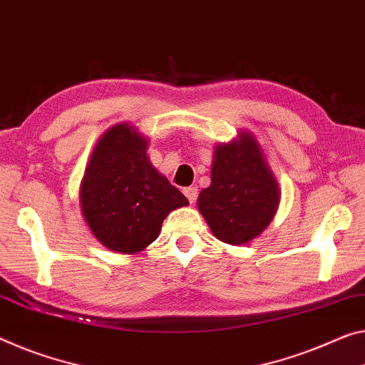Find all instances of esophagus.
Listing matches in <instances>:
<instances>
[{"mask_svg": "<svg viewBox=\"0 0 365 365\" xmlns=\"http://www.w3.org/2000/svg\"><path fill=\"white\" fill-rule=\"evenodd\" d=\"M182 192H184V195H186V197H187V200L190 202V204H194L195 199H197V187H192V186H190V187H186V189H184Z\"/></svg>", "mask_w": 365, "mask_h": 365, "instance_id": "esophagus-1", "label": "esophagus"}]
</instances>
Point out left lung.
I'll use <instances>...</instances> for the list:
<instances>
[{
	"instance_id": "1",
	"label": "left lung",
	"mask_w": 365,
	"mask_h": 365,
	"mask_svg": "<svg viewBox=\"0 0 365 365\" xmlns=\"http://www.w3.org/2000/svg\"><path fill=\"white\" fill-rule=\"evenodd\" d=\"M279 184L253 133L215 147L212 184L202 189L197 205L214 237L245 245L264 232L279 207Z\"/></svg>"
}]
</instances>
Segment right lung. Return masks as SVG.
I'll list each match as a JSON object with an SVG mask.
<instances>
[{
    "instance_id": "1",
    "label": "right lung",
    "mask_w": 365,
    "mask_h": 365,
    "mask_svg": "<svg viewBox=\"0 0 365 365\" xmlns=\"http://www.w3.org/2000/svg\"><path fill=\"white\" fill-rule=\"evenodd\" d=\"M148 140L128 124L110 127L94 148L80 187L83 217L99 243L133 255L158 238L171 210L189 204L150 163Z\"/></svg>"
}]
</instances>
